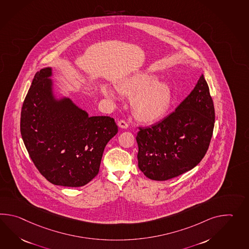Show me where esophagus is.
Instances as JSON below:
<instances>
[{
    "instance_id": "esophagus-1",
    "label": "esophagus",
    "mask_w": 249,
    "mask_h": 249,
    "mask_svg": "<svg viewBox=\"0 0 249 249\" xmlns=\"http://www.w3.org/2000/svg\"><path fill=\"white\" fill-rule=\"evenodd\" d=\"M118 125H119V127H121L122 128H127L128 127V123L126 121H124V120L119 121Z\"/></svg>"
}]
</instances>
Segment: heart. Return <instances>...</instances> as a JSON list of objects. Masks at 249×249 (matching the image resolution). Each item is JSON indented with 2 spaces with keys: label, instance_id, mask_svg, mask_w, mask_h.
Segmentation results:
<instances>
[{
  "label": "heart",
  "instance_id": "1",
  "mask_svg": "<svg viewBox=\"0 0 249 249\" xmlns=\"http://www.w3.org/2000/svg\"><path fill=\"white\" fill-rule=\"evenodd\" d=\"M120 94L133 98L132 108L136 117L143 122H155L160 119L168 110L172 101V91L169 85L157 82L155 75L138 73L127 77L117 86ZM108 97L113 94L104 89Z\"/></svg>",
  "mask_w": 249,
  "mask_h": 249
}]
</instances>
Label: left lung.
I'll return each mask as SVG.
<instances>
[{
    "mask_svg": "<svg viewBox=\"0 0 249 249\" xmlns=\"http://www.w3.org/2000/svg\"><path fill=\"white\" fill-rule=\"evenodd\" d=\"M215 112L204 75L176 110L151 127H138V167L153 180H167L192 170L205 157Z\"/></svg>",
    "mask_w": 249,
    "mask_h": 249,
    "instance_id": "obj_1",
    "label": "left lung"
}]
</instances>
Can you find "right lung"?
Returning a JSON list of instances; mask_svg holds the SVG:
<instances>
[{
  "instance_id": "add662e5",
  "label": "right lung",
  "mask_w": 249,
  "mask_h": 249,
  "mask_svg": "<svg viewBox=\"0 0 249 249\" xmlns=\"http://www.w3.org/2000/svg\"><path fill=\"white\" fill-rule=\"evenodd\" d=\"M50 76V68L35 75L23 102L20 133L34 164L49 182L82 187L98 174L118 126L111 117H89L70 99H53Z\"/></svg>"
}]
</instances>
